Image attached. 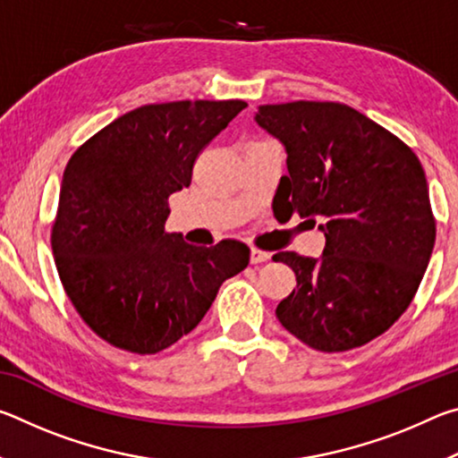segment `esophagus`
Instances as JSON below:
<instances>
[{
	"instance_id": "34e87169",
	"label": "esophagus",
	"mask_w": 458,
	"mask_h": 458,
	"mask_svg": "<svg viewBox=\"0 0 458 458\" xmlns=\"http://www.w3.org/2000/svg\"><path fill=\"white\" fill-rule=\"evenodd\" d=\"M270 259V252L260 250V248H250V262L252 265H260V262H267Z\"/></svg>"
}]
</instances>
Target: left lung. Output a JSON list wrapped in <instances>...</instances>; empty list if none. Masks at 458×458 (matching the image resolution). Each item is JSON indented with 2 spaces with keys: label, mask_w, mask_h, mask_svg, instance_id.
Listing matches in <instances>:
<instances>
[{
  "label": "left lung",
  "mask_w": 458,
  "mask_h": 458,
  "mask_svg": "<svg viewBox=\"0 0 458 458\" xmlns=\"http://www.w3.org/2000/svg\"><path fill=\"white\" fill-rule=\"evenodd\" d=\"M257 123L286 149L276 188L284 218L325 234L323 257L278 252L297 289L276 307L283 327L319 352L366 345L412 303L437 222L420 159L366 114L341 103L259 106Z\"/></svg>",
  "instance_id": "left-lung-1"
}]
</instances>
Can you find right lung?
Returning <instances> with one entry per match:
<instances>
[{
    "instance_id": "add662e5",
    "label": "right lung",
    "mask_w": 458,
    "mask_h": 458,
    "mask_svg": "<svg viewBox=\"0 0 458 458\" xmlns=\"http://www.w3.org/2000/svg\"><path fill=\"white\" fill-rule=\"evenodd\" d=\"M244 100H175L121 114L72 153L52 224L62 286L100 339L139 355L174 345L204 319L250 248H199L165 232L169 196L191 183L204 147Z\"/></svg>"
}]
</instances>
